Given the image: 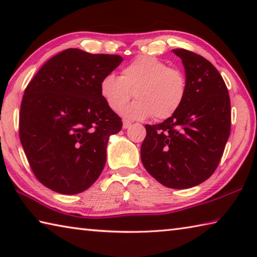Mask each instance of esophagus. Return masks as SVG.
<instances>
[{"mask_svg": "<svg viewBox=\"0 0 257 257\" xmlns=\"http://www.w3.org/2000/svg\"><path fill=\"white\" fill-rule=\"evenodd\" d=\"M130 125H132V122H130V121H128V120H123V123H122V127H123V129H128Z\"/></svg>", "mask_w": 257, "mask_h": 257, "instance_id": "34e87169", "label": "esophagus"}]
</instances>
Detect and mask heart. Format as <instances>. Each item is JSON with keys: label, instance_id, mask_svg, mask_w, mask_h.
<instances>
[{"label": "heart", "instance_id": "1", "mask_svg": "<svg viewBox=\"0 0 257 257\" xmlns=\"http://www.w3.org/2000/svg\"><path fill=\"white\" fill-rule=\"evenodd\" d=\"M99 93L107 106L119 111L133 96L137 101L121 111L124 118L143 120L154 115L165 120L175 115L187 95L185 73L154 56H138L125 66L120 77L106 75L99 84Z\"/></svg>", "mask_w": 257, "mask_h": 257}]
</instances>
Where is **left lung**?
<instances>
[{
	"label": "left lung",
	"mask_w": 257,
	"mask_h": 257,
	"mask_svg": "<svg viewBox=\"0 0 257 257\" xmlns=\"http://www.w3.org/2000/svg\"><path fill=\"white\" fill-rule=\"evenodd\" d=\"M182 60L187 95L175 115L146 124L141 158L147 172L169 188L186 189L208 179L219 165L231 128L223 78L205 58L172 50Z\"/></svg>",
	"instance_id": "obj_1"
}]
</instances>
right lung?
Listing matches in <instances>:
<instances>
[{
    "mask_svg": "<svg viewBox=\"0 0 257 257\" xmlns=\"http://www.w3.org/2000/svg\"><path fill=\"white\" fill-rule=\"evenodd\" d=\"M121 62L120 55L68 49L47 61L25 89L20 142L47 188L79 194L102 173L108 137L122 121L101 96L99 84Z\"/></svg>",
    "mask_w": 257,
    "mask_h": 257,
    "instance_id": "obj_1",
    "label": "right lung"
}]
</instances>
